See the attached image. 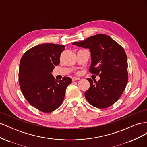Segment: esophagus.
<instances>
[{
    "label": "esophagus",
    "mask_w": 147,
    "mask_h": 147,
    "mask_svg": "<svg viewBox=\"0 0 147 147\" xmlns=\"http://www.w3.org/2000/svg\"><path fill=\"white\" fill-rule=\"evenodd\" d=\"M72 79V81H73V82H75V81L78 80H80V78H79L78 77H73Z\"/></svg>",
    "instance_id": "esophagus-1"
}]
</instances>
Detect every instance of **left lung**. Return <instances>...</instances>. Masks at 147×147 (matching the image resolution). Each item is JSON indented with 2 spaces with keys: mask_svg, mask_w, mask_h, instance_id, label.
I'll return each instance as SVG.
<instances>
[{
  "mask_svg": "<svg viewBox=\"0 0 147 147\" xmlns=\"http://www.w3.org/2000/svg\"><path fill=\"white\" fill-rule=\"evenodd\" d=\"M72 44L90 50V71L100 77L97 82L87 78L90 87L84 92L86 100L97 108L113 105L123 94L128 80L127 56L123 48L105 34L93 35Z\"/></svg>",
  "mask_w": 147,
  "mask_h": 147,
  "instance_id": "obj_1",
  "label": "left lung"
}]
</instances>
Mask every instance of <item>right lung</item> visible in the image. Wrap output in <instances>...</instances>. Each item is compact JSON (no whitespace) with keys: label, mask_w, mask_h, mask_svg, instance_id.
I'll return each instance as SVG.
<instances>
[{"label":"right lung","mask_w":147,"mask_h":147,"mask_svg":"<svg viewBox=\"0 0 147 147\" xmlns=\"http://www.w3.org/2000/svg\"><path fill=\"white\" fill-rule=\"evenodd\" d=\"M65 46L43 43L29 49L22 56L19 67V83L29 103L45 113L57 109L63 103L66 88L72 79L64 77L56 80L51 74L60 63Z\"/></svg>","instance_id":"add662e5"}]
</instances>
